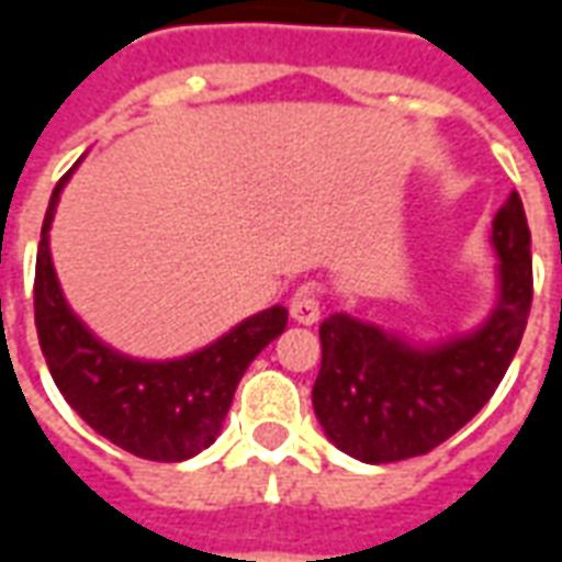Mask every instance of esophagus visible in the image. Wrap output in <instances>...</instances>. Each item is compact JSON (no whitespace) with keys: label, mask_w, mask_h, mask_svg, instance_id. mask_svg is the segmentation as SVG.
<instances>
[{"label":"esophagus","mask_w":562,"mask_h":562,"mask_svg":"<svg viewBox=\"0 0 562 562\" xmlns=\"http://www.w3.org/2000/svg\"><path fill=\"white\" fill-rule=\"evenodd\" d=\"M289 313L297 325H316L322 318V306H318V297L310 292H297L289 304Z\"/></svg>","instance_id":"obj_1"}]
</instances>
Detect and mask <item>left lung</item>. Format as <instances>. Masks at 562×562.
I'll use <instances>...</instances> for the list:
<instances>
[{"label": "left lung", "mask_w": 562, "mask_h": 562, "mask_svg": "<svg viewBox=\"0 0 562 562\" xmlns=\"http://www.w3.org/2000/svg\"><path fill=\"white\" fill-rule=\"evenodd\" d=\"M491 244L496 301L475 328L422 342L355 313L322 322L313 409L325 436L349 458L394 463L427 454L494 397L532 304L530 228L518 192L494 216Z\"/></svg>", "instance_id": "left-lung-1"}]
</instances>
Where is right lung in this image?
Segmentation results:
<instances>
[{"label": "right lung", "instance_id": "1", "mask_svg": "<svg viewBox=\"0 0 562 562\" xmlns=\"http://www.w3.org/2000/svg\"><path fill=\"white\" fill-rule=\"evenodd\" d=\"M78 168V165H75ZM75 168L56 183L35 258V328L56 389L92 430L128 454L180 463L216 442L237 382L280 337L285 306L234 325L220 340L171 361H140L99 340L68 306L50 256V225Z\"/></svg>", "mask_w": 562, "mask_h": 562}]
</instances>
